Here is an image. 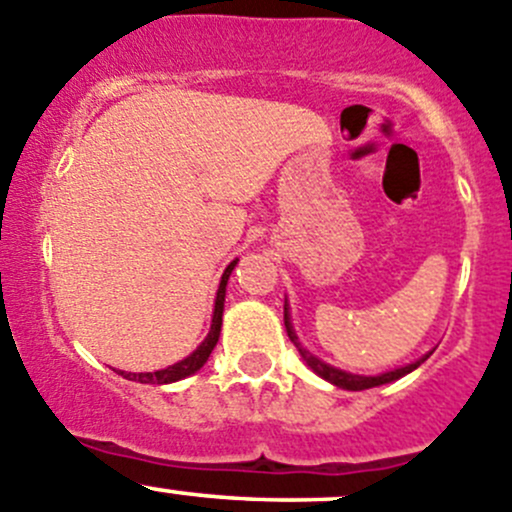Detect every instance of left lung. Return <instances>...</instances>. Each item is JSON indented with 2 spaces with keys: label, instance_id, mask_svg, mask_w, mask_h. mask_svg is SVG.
Instances as JSON below:
<instances>
[{
  "label": "left lung",
  "instance_id": "left-lung-1",
  "mask_svg": "<svg viewBox=\"0 0 512 512\" xmlns=\"http://www.w3.org/2000/svg\"><path fill=\"white\" fill-rule=\"evenodd\" d=\"M285 329H287V337L292 339V344H294V347H297V352L302 354V359L307 361L309 369H312L314 374L322 376V379H327L329 384L339 386V389H347V391H364V389H371V386L389 384V381H396V379H401V376L411 374V371H414L416 366H421L423 361L428 359V354H426V356H423V359L414 361V364L401 366V369H394V371H386V374H379V376H359V374H349V371L334 369V366L324 364V361H319L317 356L309 354L307 349H304L302 344H299L297 334H294V329H292V322H289V307H287V302H285Z\"/></svg>",
  "mask_w": 512,
  "mask_h": 512
}]
</instances>
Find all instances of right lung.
Masks as SVG:
<instances>
[{
	"label": "right lung",
	"mask_w": 512,
	"mask_h": 512,
	"mask_svg": "<svg viewBox=\"0 0 512 512\" xmlns=\"http://www.w3.org/2000/svg\"><path fill=\"white\" fill-rule=\"evenodd\" d=\"M235 265H237V260H232L230 265H227V270L223 272V280H220V287H218V297H215L213 324H210V332H208V337H205V342L200 344L193 354L185 356V359L178 361V364L168 366V369L141 371V374H131V371L126 374V371H121L123 379L141 381V384H173V381H180V379H185V376L195 374V371H198L200 366L208 361L210 352H213L215 344H218V339H220V327H223V309H225V287H227V280H230V272L235 270Z\"/></svg>",
	"instance_id": "1"
}]
</instances>
